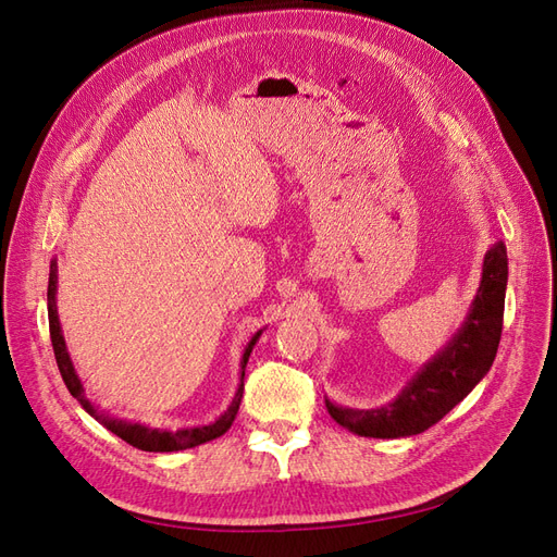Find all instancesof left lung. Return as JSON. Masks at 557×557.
Instances as JSON below:
<instances>
[{
    "instance_id": "left-lung-1",
    "label": "left lung",
    "mask_w": 557,
    "mask_h": 557,
    "mask_svg": "<svg viewBox=\"0 0 557 557\" xmlns=\"http://www.w3.org/2000/svg\"><path fill=\"white\" fill-rule=\"evenodd\" d=\"M507 278V246L497 242L485 252L479 293L462 327L407 387L381 409H346L325 397L330 416L348 432L374 440H399L440 423L491 372L502 336Z\"/></svg>"
}]
</instances>
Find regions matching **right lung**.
<instances>
[{"label":"right lung","instance_id":"add662e5","mask_svg":"<svg viewBox=\"0 0 557 557\" xmlns=\"http://www.w3.org/2000/svg\"><path fill=\"white\" fill-rule=\"evenodd\" d=\"M55 293H58V262L53 260V262H50V274H48V327H50V342H53V350H55L58 369H60L66 391H70L81 401V407L86 409L92 418H97L107 430H111L115 436H121V440L127 442L129 446L139 448V450H148V453H174V450L195 448L199 444L218 440V436H223L230 430V425L234 423V416H237V411H239L242 397H244V369H246V362H248L252 346H256V342L260 339L262 330L248 342V346L244 350V358H242V383L237 387V395H234L230 409L221 418H218L215 423L199 425V428H183V430H176V432L153 430V428H146V425H139V423H127V420L109 418V416L99 413L92 407L90 399L86 397V391H83V383H81L76 369L72 364L70 352H66V344H64L60 318H58Z\"/></svg>","mask_w":557,"mask_h":557}]
</instances>
